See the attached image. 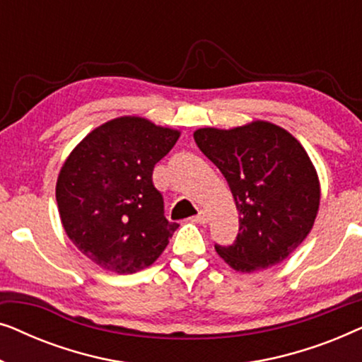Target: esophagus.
<instances>
[{
    "mask_svg": "<svg viewBox=\"0 0 362 362\" xmlns=\"http://www.w3.org/2000/svg\"><path fill=\"white\" fill-rule=\"evenodd\" d=\"M207 221H209V216L204 211H199V214L192 217V222H197V224H206Z\"/></svg>",
    "mask_w": 362,
    "mask_h": 362,
    "instance_id": "1",
    "label": "esophagus"
}]
</instances>
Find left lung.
<instances>
[{
	"label": "left lung",
	"instance_id": "8db88e82",
	"mask_svg": "<svg viewBox=\"0 0 362 362\" xmlns=\"http://www.w3.org/2000/svg\"><path fill=\"white\" fill-rule=\"evenodd\" d=\"M194 140L224 175L239 212L235 242L216 245L217 254L242 274L284 262L313 229L320 209L318 173L301 143L264 120L199 128Z\"/></svg>",
	"mask_w": 362,
	"mask_h": 362
}]
</instances>
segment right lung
<instances>
[{"label":"right lung","instance_id":"1","mask_svg":"<svg viewBox=\"0 0 362 362\" xmlns=\"http://www.w3.org/2000/svg\"><path fill=\"white\" fill-rule=\"evenodd\" d=\"M180 135L143 117H118L88 133L64 161L56 185L62 227L103 270L146 269L180 227L165 217L151 180Z\"/></svg>","mask_w":362,"mask_h":362}]
</instances>
